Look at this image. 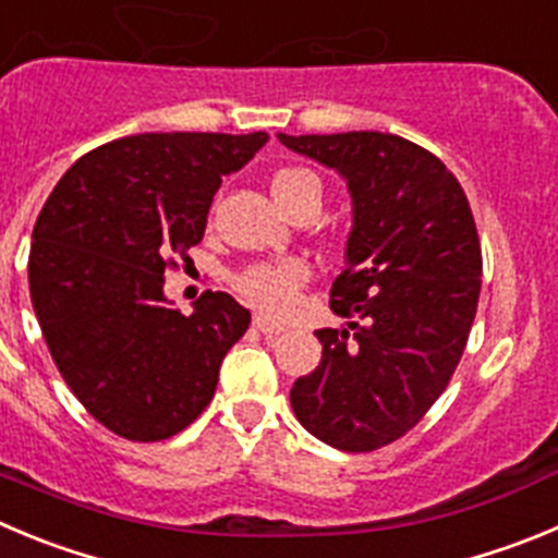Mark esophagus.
<instances>
[{"instance_id": "34e87169", "label": "esophagus", "mask_w": 558, "mask_h": 558, "mask_svg": "<svg viewBox=\"0 0 558 558\" xmlns=\"http://www.w3.org/2000/svg\"><path fill=\"white\" fill-rule=\"evenodd\" d=\"M253 327L258 332H264V336H280V332L286 330V325H280V322L269 319V316H264V314L253 316Z\"/></svg>"}]
</instances>
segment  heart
<instances>
[{"label":"heart","mask_w":558,"mask_h":558,"mask_svg":"<svg viewBox=\"0 0 558 558\" xmlns=\"http://www.w3.org/2000/svg\"><path fill=\"white\" fill-rule=\"evenodd\" d=\"M316 186L319 190V179L308 170L300 168H286L278 170L272 175V197L278 201V206L289 208L296 197L303 195L305 190ZM308 278V269L303 262H294V258H286L278 264H264V267H250L247 272H242L236 278L239 294L247 296L253 305H262L267 311H286L294 303L296 289L305 283Z\"/></svg>","instance_id":"1"}]
</instances>
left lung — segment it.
<instances>
[{
  "label": "left lung",
  "mask_w": 558,
  "mask_h": 558,
  "mask_svg": "<svg viewBox=\"0 0 558 558\" xmlns=\"http://www.w3.org/2000/svg\"><path fill=\"white\" fill-rule=\"evenodd\" d=\"M289 150L347 181L352 228L322 363L291 388L322 444L374 451L413 429L449 385L478 305L482 250L460 181L397 134H283Z\"/></svg>",
  "instance_id": "obj_1"
}]
</instances>
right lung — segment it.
<instances>
[{"instance_id":"right-lung-1","label":"right lung","mask_w":558,"mask_h":558,"mask_svg":"<svg viewBox=\"0 0 558 558\" xmlns=\"http://www.w3.org/2000/svg\"><path fill=\"white\" fill-rule=\"evenodd\" d=\"M267 140L134 134L74 161L46 201L29 250L35 316L68 388L114 435L173 437L215 397L250 311L206 291L184 316L165 296V267L201 242L222 179Z\"/></svg>"}]
</instances>
